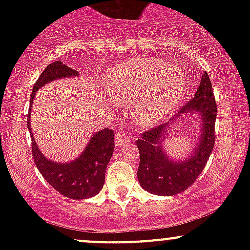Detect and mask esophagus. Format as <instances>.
<instances>
[{
	"mask_svg": "<svg viewBox=\"0 0 250 250\" xmlns=\"http://www.w3.org/2000/svg\"><path fill=\"white\" fill-rule=\"evenodd\" d=\"M115 139H116V146H117V147H121V146L125 145V144H128L130 141V138L128 137L125 133H121V132H118L117 134L115 135Z\"/></svg>",
	"mask_w": 250,
	"mask_h": 250,
	"instance_id": "34e87169",
	"label": "esophagus"
}]
</instances>
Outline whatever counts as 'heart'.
<instances>
[{
	"mask_svg": "<svg viewBox=\"0 0 250 250\" xmlns=\"http://www.w3.org/2000/svg\"><path fill=\"white\" fill-rule=\"evenodd\" d=\"M181 72L157 59H134L115 67L109 77L110 93L118 102H134L135 120L152 125L168 115L185 92Z\"/></svg>",
	"mask_w": 250,
	"mask_h": 250,
	"instance_id": "obj_1",
	"label": "heart"
}]
</instances>
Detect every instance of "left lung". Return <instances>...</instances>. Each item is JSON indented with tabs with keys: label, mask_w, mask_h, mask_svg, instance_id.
Wrapping results in <instances>:
<instances>
[{
	"label": "left lung",
	"mask_w": 250,
	"mask_h": 250,
	"mask_svg": "<svg viewBox=\"0 0 250 250\" xmlns=\"http://www.w3.org/2000/svg\"><path fill=\"white\" fill-rule=\"evenodd\" d=\"M192 111L201 116V137L196 150L191 157L183 162H174L162 151L166 133L172 129V123H162L143 133L137 140L140 162L138 168V180L141 188L151 193L160 196H173L190 188L206 167L215 143L216 102L214 98L213 85L207 72H203L200 87L195 97L188 100L176 113L174 120L179 121L181 116L190 115ZM171 127H169V125Z\"/></svg>",
	"instance_id": "8db88e82"
}]
</instances>
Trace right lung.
I'll list each match as a JSON object with an SVG mask.
<instances>
[{
  "label": "right lung",
  "mask_w": 250,
  "mask_h": 250,
  "mask_svg": "<svg viewBox=\"0 0 250 250\" xmlns=\"http://www.w3.org/2000/svg\"><path fill=\"white\" fill-rule=\"evenodd\" d=\"M78 76L76 70L66 66L62 62L49 64L35 82L30 97V110L34 103L35 93L53 80L62 77ZM30 110L27 113V128L32 144V157L40 173L53 188L71 200H84L99 193L105 183V172L115 148V134L112 129L105 128L94 134L87 147L77 160L70 163H57L42 155L36 145L30 128Z\"/></svg>",
  "instance_id": "1"
}]
</instances>
